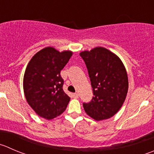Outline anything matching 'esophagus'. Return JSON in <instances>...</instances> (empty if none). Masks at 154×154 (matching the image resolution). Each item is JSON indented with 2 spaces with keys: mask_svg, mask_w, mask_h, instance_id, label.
Listing matches in <instances>:
<instances>
[{
  "mask_svg": "<svg viewBox=\"0 0 154 154\" xmlns=\"http://www.w3.org/2000/svg\"><path fill=\"white\" fill-rule=\"evenodd\" d=\"M73 97H74V98H78L79 94L77 93V92H76V93H74V94H73Z\"/></svg>",
  "mask_w": 154,
  "mask_h": 154,
  "instance_id": "34e87169",
  "label": "esophagus"
}]
</instances>
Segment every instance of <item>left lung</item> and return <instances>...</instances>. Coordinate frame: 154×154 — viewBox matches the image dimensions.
<instances>
[{
	"mask_svg": "<svg viewBox=\"0 0 154 154\" xmlns=\"http://www.w3.org/2000/svg\"><path fill=\"white\" fill-rule=\"evenodd\" d=\"M80 56L86 65L93 92L92 100L83 103V108L97 121L110 118L120 110L127 95L126 68L118 56L104 47L81 52Z\"/></svg>",
	"mask_w": 154,
	"mask_h": 154,
	"instance_id": "8db88e82",
	"label": "left lung"
}]
</instances>
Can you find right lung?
Instances as JSON below:
<instances>
[{
    "label": "right lung",
    "mask_w": 154,
    "mask_h": 154,
    "mask_svg": "<svg viewBox=\"0 0 154 154\" xmlns=\"http://www.w3.org/2000/svg\"><path fill=\"white\" fill-rule=\"evenodd\" d=\"M71 56V51L60 53L46 47L28 63L24 75V92L28 104L40 117L52 120L66 109L71 98L64 92L60 72Z\"/></svg>",
    "instance_id": "obj_1"
}]
</instances>
